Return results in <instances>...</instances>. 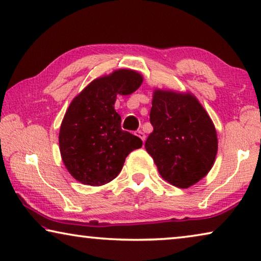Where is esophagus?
Here are the masks:
<instances>
[{
	"label": "esophagus",
	"instance_id": "obj_1",
	"mask_svg": "<svg viewBox=\"0 0 261 261\" xmlns=\"http://www.w3.org/2000/svg\"><path fill=\"white\" fill-rule=\"evenodd\" d=\"M136 135H137L138 137L141 138L143 142H145V134H144V132H143L142 130H138V131H136Z\"/></svg>",
	"mask_w": 261,
	"mask_h": 261
}]
</instances>
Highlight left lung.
<instances>
[{"instance_id": "left-lung-1", "label": "left lung", "mask_w": 261, "mask_h": 261, "mask_svg": "<svg viewBox=\"0 0 261 261\" xmlns=\"http://www.w3.org/2000/svg\"><path fill=\"white\" fill-rule=\"evenodd\" d=\"M153 126L145 149L166 181L188 189L208 173L218 151L217 131L191 93L155 89L150 111Z\"/></svg>"}]
</instances>
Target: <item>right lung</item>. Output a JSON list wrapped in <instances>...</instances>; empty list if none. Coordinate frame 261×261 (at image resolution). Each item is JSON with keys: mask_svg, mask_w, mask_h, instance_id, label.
<instances>
[{"mask_svg": "<svg viewBox=\"0 0 261 261\" xmlns=\"http://www.w3.org/2000/svg\"><path fill=\"white\" fill-rule=\"evenodd\" d=\"M143 77L120 69L93 80L70 103L60 130V151L65 168L82 184L104 185L118 176L131 151L142 139L120 127L115 110L117 95H130Z\"/></svg>", "mask_w": 261, "mask_h": 261, "instance_id": "add662e5", "label": "right lung"}]
</instances>
